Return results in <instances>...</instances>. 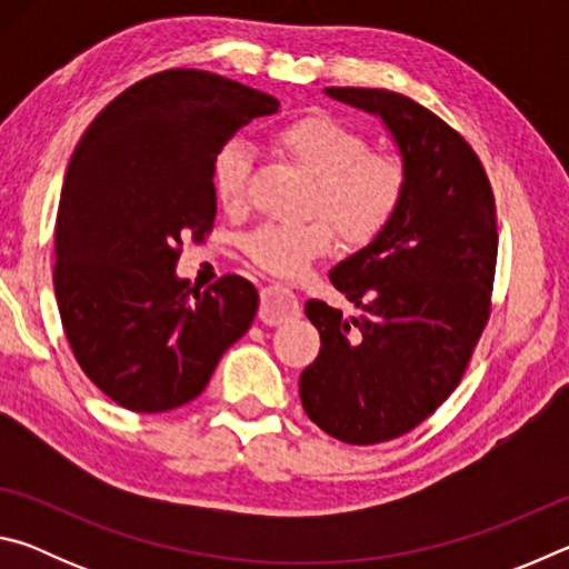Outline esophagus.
Returning a JSON list of instances; mask_svg holds the SVG:
<instances>
[{
  "label": "esophagus",
  "instance_id": "esophagus-1",
  "mask_svg": "<svg viewBox=\"0 0 569 569\" xmlns=\"http://www.w3.org/2000/svg\"><path fill=\"white\" fill-rule=\"evenodd\" d=\"M301 316V303L298 296L288 286L271 283L261 291V308H258V319L266 326H278Z\"/></svg>",
  "mask_w": 569,
  "mask_h": 569
}]
</instances>
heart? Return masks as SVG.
Returning <instances> with one entry per match:
<instances>
[{"mask_svg":"<svg viewBox=\"0 0 569 569\" xmlns=\"http://www.w3.org/2000/svg\"><path fill=\"white\" fill-rule=\"evenodd\" d=\"M276 146L316 178L308 206L329 218L349 243H369L391 223L407 188V168L399 156L366 150L359 132L326 114H306L283 124L276 132ZM248 172L250 150L240 140L228 142L216 156L213 188L226 208L243 203ZM246 248L256 266L296 278L333 248V230L326 220L268 223L248 238Z\"/></svg>","mask_w":569,"mask_h":569,"instance_id":"1","label":"heart"}]
</instances>
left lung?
Wrapping results in <instances>:
<instances>
[{
    "label": "left lung",
    "instance_id": "8db88e82",
    "mask_svg": "<svg viewBox=\"0 0 569 569\" xmlns=\"http://www.w3.org/2000/svg\"><path fill=\"white\" fill-rule=\"evenodd\" d=\"M323 92L381 120L407 188L391 223L329 273L359 316L306 303L321 351L298 391L326 435L379 445L437 411L467 369L489 316L495 203L475 150L435 112L389 90Z\"/></svg>",
    "mask_w": 569,
    "mask_h": 569
}]
</instances>
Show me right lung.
<instances>
[{"label":"right lung","mask_w":569,"mask_h":569,"mask_svg":"<svg viewBox=\"0 0 569 569\" xmlns=\"http://www.w3.org/2000/svg\"><path fill=\"white\" fill-rule=\"evenodd\" d=\"M276 112L271 94L228 77L168 70L114 98L77 142L57 210L54 296L77 363L120 407L192 401L253 323V283L226 276L198 291L176 268L182 240L213 228L216 156Z\"/></svg>","instance_id":"1"}]
</instances>
